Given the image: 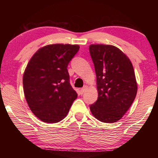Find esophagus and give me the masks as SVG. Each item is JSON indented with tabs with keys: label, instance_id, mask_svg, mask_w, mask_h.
<instances>
[{
	"label": "esophagus",
	"instance_id": "esophagus-1",
	"mask_svg": "<svg viewBox=\"0 0 158 158\" xmlns=\"http://www.w3.org/2000/svg\"><path fill=\"white\" fill-rule=\"evenodd\" d=\"M88 90V86H87V85H85L84 87H83L82 88H81V89L80 90V93L82 94H84L85 91H86V90Z\"/></svg>",
	"mask_w": 158,
	"mask_h": 158
}]
</instances>
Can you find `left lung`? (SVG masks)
<instances>
[{
  "instance_id": "left-lung-1",
  "label": "left lung",
  "mask_w": 158,
  "mask_h": 158,
  "mask_svg": "<svg viewBox=\"0 0 158 158\" xmlns=\"http://www.w3.org/2000/svg\"><path fill=\"white\" fill-rule=\"evenodd\" d=\"M98 99L90 109L102 123H115L123 117L135 100L137 92L135 70L130 59L113 45L91 44Z\"/></svg>"
}]
</instances>
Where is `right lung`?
Here are the masks:
<instances>
[{"mask_svg":"<svg viewBox=\"0 0 158 158\" xmlns=\"http://www.w3.org/2000/svg\"><path fill=\"white\" fill-rule=\"evenodd\" d=\"M79 50L77 44L47 45L40 48L27 65L23 93L30 110L43 122L62 120L77 98L67 68Z\"/></svg>","mask_w":158,"mask_h":158,"instance_id":"add662e5","label":"right lung"}]
</instances>
